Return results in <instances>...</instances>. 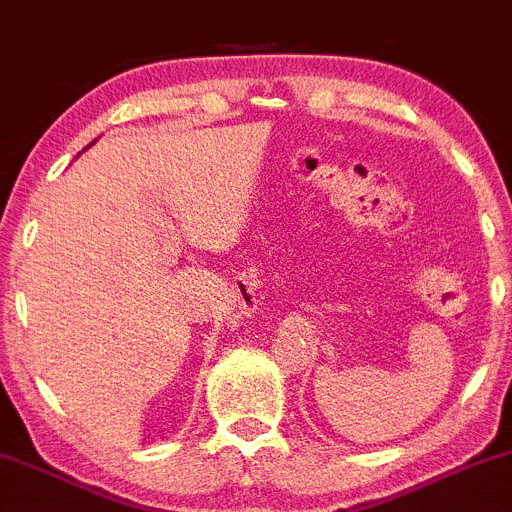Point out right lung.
<instances>
[{"label": "right lung", "mask_w": 512, "mask_h": 512, "mask_svg": "<svg viewBox=\"0 0 512 512\" xmlns=\"http://www.w3.org/2000/svg\"><path fill=\"white\" fill-rule=\"evenodd\" d=\"M93 142H96V140H93ZM93 142H91V145H93ZM91 145H88V147H91ZM88 147H86V150H88Z\"/></svg>", "instance_id": "obj_1"}]
</instances>
